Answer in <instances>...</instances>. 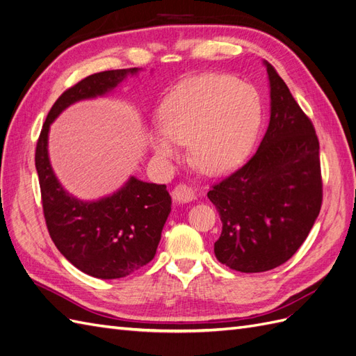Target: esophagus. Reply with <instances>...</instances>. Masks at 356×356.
<instances>
[{
  "mask_svg": "<svg viewBox=\"0 0 356 356\" xmlns=\"http://www.w3.org/2000/svg\"><path fill=\"white\" fill-rule=\"evenodd\" d=\"M172 197H174V200L178 203H188L191 200H195V191H193L188 186L178 184L174 188V191H172Z\"/></svg>",
  "mask_w": 356,
  "mask_h": 356,
  "instance_id": "34e87169",
  "label": "esophagus"
}]
</instances>
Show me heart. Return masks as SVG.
Returning a JSON list of instances; mask_svg holds the SVG:
<instances>
[{
  "mask_svg": "<svg viewBox=\"0 0 356 356\" xmlns=\"http://www.w3.org/2000/svg\"><path fill=\"white\" fill-rule=\"evenodd\" d=\"M261 117V98L252 84L229 75H197L181 81L161 102V126L149 131V145L161 161H172L179 144H188L202 172L222 175L250 154Z\"/></svg>",
  "mask_w": 356,
  "mask_h": 356,
  "instance_id": "obj_1",
  "label": "heart"
}]
</instances>
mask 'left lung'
<instances>
[{
    "instance_id": "1",
    "label": "left lung",
    "mask_w": 356,
    "mask_h": 356,
    "mask_svg": "<svg viewBox=\"0 0 356 356\" xmlns=\"http://www.w3.org/2000/svg\"><path fill=\"white\" fill-rule=\"evenodd\" d=\"M270 120L257 153L209 190L222 222L217 260L242 273L284 264L307 238L322 203L319 143L285 81L266 62Z\"/></svg>"
}]
</instances>
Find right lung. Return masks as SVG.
<instances>
[{"label": "right lung", "mask_w": 356, "mask_h": 356, "mask_svg": "<svg viewBox=\"0 0 356 356\" xmlns=\"http://www.w3.org/2000/svg\"><path fill=\"white\" fill-rule=\"evenodd\" d=\"M141 70L92 74L63 92L49 111L37 143L35 168L50 238L74 267L98 279L124 277L153 260L172 199L165 184L136 177L101 199L75 197L63 188L51 168L50 124L72 104L106 96Z\"/></svg>", "instance_id": "obj_1"}]
</instances>
